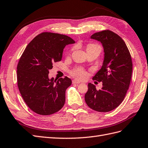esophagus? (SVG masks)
I'll use <instances>...</instances> for the list:
<instances>
[{
  "label": "esophagus",
  "instance_id": "esophagus-1",
  "mask_svg": "<svg viewBox=\"0 0 148 148\" xmlns=\"http://www.w3.org/2000/svg\"><path fill=\"white\" fill-rule=\"evenodd\" d=\"M80 83H81V82L79 81H77V80H75V79H74V80H73V84H80Z\"/></svg>",
  "mask_w": 148,
  "mask_h": 148
}]
</instances>
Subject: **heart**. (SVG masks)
Returning a JSON list of instances; mask_svg holds the SVG:
<instances>
[{"label":"heart","instance_id":"obj_1","mask_svg":"<svg viewBox=\"0 0 148 148\" xmlns=\"http://www.w3.org/2000/svg\"><path fill=\"white\" fill-rule=\"evenodd\" d=\"M94 49H97L101 51L100 46L97 44H94V43L88 45L87 48V51ZM70 74L73 75V76L81 80L86 79L87 77L86 71L84 68H82V67H77V68L73 69L70 72Z\"/></svg>","mask_w":148,"mask_h":148}]
</instances>
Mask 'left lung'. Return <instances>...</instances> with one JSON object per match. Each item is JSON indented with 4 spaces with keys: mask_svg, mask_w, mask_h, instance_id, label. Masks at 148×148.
I'll list each match as a JSON object with an SVG mask.
<instances>
[{
    "mask_svg": "<svg viewBox=\"0 0 148 148\" xmlns=\"http://www.w3.org/2000/svg\"><path fill=\"white\" fill-rule=\"evenodd\" d=\"M91 38L102 43L105 58L102 68L92 79L102 82V88L97 90L88 84L85 94L87 105L99 112H108L123 102L132 79L133 63L125 42L116 33L109 29L95 33Z\"/></svg>",
    "mask_w": 148,
    "mask_h": 148,
    "instance_id": "8db88e82",
    "label": "left lung"
}]
</instances>
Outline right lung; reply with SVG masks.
I'll list each match as a JSON object with an SVG mask.
<instances>
[{
	"instance_id": "add662e5",
	"label": "right lung",
	"mask_w": 148,
	"mask_h": 148,
	"mask_svg": "<svg viewBox=\"0 0 148 148\" xmlns=\"http://www.w3.org/2000/svg\"><path fill=\"white\" fill-rule=\"evenodd\" d=\"M75 41L68 36L43 32L33 38L24 50L17 65V84L25 102L33 112L49 115L65 103V92L72 84L67 77L49 79V70L60 61L67 45Z\"/></svg>"
}]
</instances>
